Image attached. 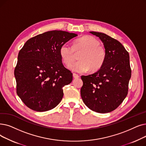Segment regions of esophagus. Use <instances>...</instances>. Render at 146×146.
Returning a JSON list of instances; mask_svg holds the SVG:
<instances>
[{"instance_id":"obj_1","label":"esophagus","mask_w":146,"mask_h":146,"mask_svg":"<svg viewBox=\"0 0 146 146\" xmlns=\"http://www.w3.org/2000/svg\"><path fill=\"white\" fill-rule=\"evenodd\" d=\"M73 78H75V79H78V78H79L80 77L78 74H76V73H73Z\"/></svg>"}]
</instances>
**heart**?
<instances>
[{"instance_id": "b5f03b06", "label": "heart", "mask_w": 146, "mask_h": 146, "mask_svg": "<svg viewBox=\"0 0 146 146\" xmlns=\"http://www.w3.org/2000/svg\"><path fill=\"white\" fill-rule=\"evenodd\" d=\"M99 44L94 37L85 35L76 40L73 46L68 43L63 44L60 47V54L62 61L69 65L75 59V53L80 52V61L68 67L72 72L82 73L90 69L97 71L102 67L106 57L104 48Z\"/></svg>"}]
</instances>
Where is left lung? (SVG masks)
I'll return each mask as SVG.
<instances>
[{
	"instance_id": "obj_1",
	"label": "left lung",
	"mask_w": 146,
	"mask_h": 146,
	"mask_svg": "<svg viewBox=\"0 0 146 146\" xmlns=\"http://www.w3.org/2000/svg\"><path fill=\"white\" fill-rule=\"evenodd\" d=\"M90 33L103 43L106 57L97 72L81 76V97L91 110L109 113L115 110L128 94L131 76L129 55L118 40L103 33Z\"/></svg>"
}]
</instances>
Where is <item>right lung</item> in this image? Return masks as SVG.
Wrapping results in <instances>:
<instances>
[{
  "label": "right lung",
  "mask_w": 146,
  "mask_h": 146,
  "mask_svg": "<svg viewBox=\"0 0 146 146\" xmlns=\"http://www.w3.org/2000/svg\"><path fill=\"white\" fill-rule=\"evenodd\" d=\"M77 36L46 31L28 40L20 50L14 71L17 93L30 109L46 111L60 103L62 87L71 83L73 74L63 66L60 49Z\"/></svg>",
  "instance_id": "obj_1"
}]
</instances>
